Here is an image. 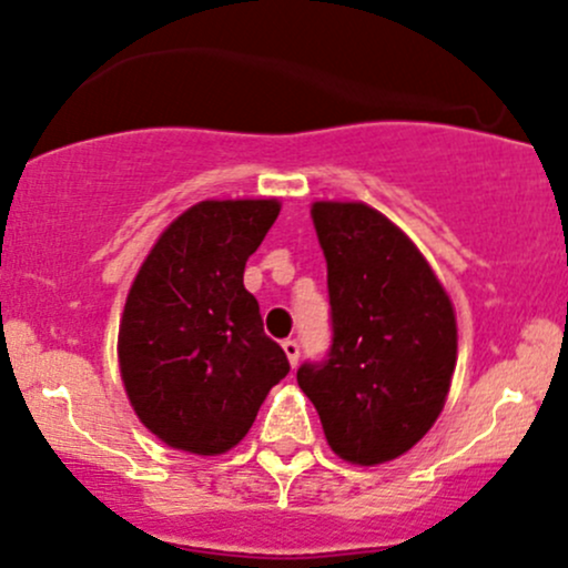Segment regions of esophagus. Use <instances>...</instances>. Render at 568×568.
Segmentation results:
<instances>
[{
  "mask_svg": "<svg viewBox=\"0 0 568 568\" xmlns=\"http://www.w3.org/2000/svg\"><path fill=\"white\" fill-rule=\"evenodd\" d=\"M282 349H284L286 359H290V365H292V368H295V365H297V359H301V344H297L295 338H286L284 344H282Z\"/></svg>",
  "mask_w": 568,
  "mask_h": 568,
  "instance_id": "esophagus-1",
  "label": "esophagus"
}]
</instances>
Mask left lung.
Returning <instances> with one entry per match:
<instances>
[{
    "label": "left lung",
    "instance_id": "left-lung-1",
    "mask_svg": "<svg viewBox=\"0 0 568 568\" xmlns=\"http://www.w3.org/2000/svg\"><path fill=\"white\" fill-rule=\"evenodd\" d=\"M327 260L333 344L297 384L327 444L357 466L408 453L433 428L457 359L453 301L428 260L365 203L311 205Z\"/></svg>",
    "mask_w": 568,
    "mask_h": 568
}]
</instances>
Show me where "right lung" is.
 Returning <instances> with one entry per match:
<instances>
[{
	"label": "right lung",
	"instance_id": "1",
	"mask_svg": "<svg viewBox=\"0 0 568 568\" xmlns=\"http://www.w3.org/2000/svg\"><path fill=\"white\" fill-rule=\"evenodd\" d=\"M278 211V200H203L140 265L121 316L119 365L140 423L168 447L227 453L290 374L243 286L246 260Z\"/></svg>",
	"mask_w": 568,
	"mask_h": 568
}]
</instances>
